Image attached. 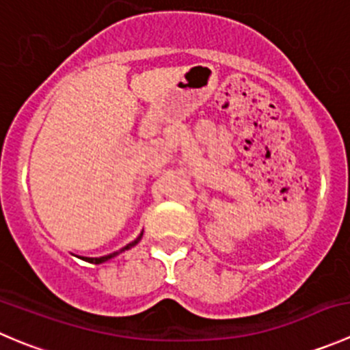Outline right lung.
Segmentation results:
<instances>
[{"mask_svg":"<svg viewBox=\"0 0 350 350\" xmlns=\"http://www.w3.org/2000/svg\"><path fill=\"white\" fill-rule=\"evenodd\" d=\"M142 236H144V232H140V236H138L137 239L131 241V243L126 244V246H124V247H121L120 251H114V253L106 254V256H100V258H83V260H87V261H89V263H96V265H99V263H104V261H107V260H111V258H114V256H116V254H120V253H123V251H126V250H130V247H133L135 244L140 243Z\"/></svg>","mask_w":350,"mask_h":350,"instance_id":"1","label":"right lung"}]
</instances>
